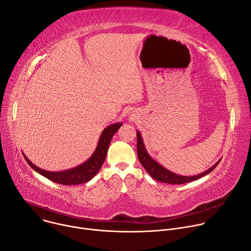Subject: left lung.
<instances>
[{
	"label": "left lung",
	"mask_w": 251,
	"mask_h": 251,
	"mask_svg": "<svg viewBox=\"0 0 251 251\" xmlns=\"http://www.w3.org/2000/svg\"><path fill=\"white\" fill-rule=\"evenodd\" d=\"M137 154H138V159L141 163V165L144 167V169L147 171V173L155 178L156 181L166 183V184H173V185H182L186 183H190L193 181L198 180V178L209 174L210 172L213 171V169L216 168L221 160H219L216 164H214L211 168L206 170L205 172L199 174L197 176H181V175H176L175 173H172L171 171L165 169L163 166L158 164L155 160H153L148 152L146 151L144 142H143L142 136L139 131H137Z\"/></svg>",
	"instance_id": "1"
}]
</instances>
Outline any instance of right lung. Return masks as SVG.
<instances>
[{
	"mask_svg": "<svg viewBox=\"0 0 251 251\" xmlns=\"http://www.w3.org/2000/svg\"><path fill=\"white\" fill-rule=\"evenodd\" d=\"M121 126H122V123H114V124L109 125L108 127H106L103 130V132L99 138L97 147H96L94 153L92 154V156L83 164H81L75 168L70 169V170H66V171H62V172L45 171V170L37 167L35 165H33L27 159V157L25 156L24 153H23V155H24L25 161L27 162V164L35 172H38L42 176H46L47 178H49V180H50L56 184L67 185V186L83 184V183L90 181L91 178L98 173L100 168L102 167V165L105 161L106 155H107V151H108V147H109V144L111 142V139Z\"/></svg>",
	"mask_w": 251,
	"mask_h": 251,
	"instance_id": "obj_1",
	"label": "right lung"
}]
</instances>
